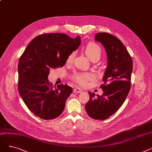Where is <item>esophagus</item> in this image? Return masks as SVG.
<instances>
[{
  "label": "esophagus",
  "mask_w": 152,
  "mask_h": 152,
  "mask_svg": "<svg viewBox=\"0 0 152 152\" xmlns=\"http://www.w3.org/2000/svg\"><path fill=\"white\" fill-rule=\"evenodd\" d=\"M73 91H74L75 93H81V92H83L82 89H80V88H79V87H76V88H75Z\"/></svg>",
  "instance_id": "34e87169"
}]
</instances>
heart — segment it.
<instances>
[{
    "label": "heart",
    "instance_id": "1",
    "mask_svg": "<svg viewBox=\"0 0 152 152\" xmlns=\"http://www.w3.org/2000/svg\"><path fill=\"white\" fill-rule=\"evenodd\" d=\"M84 52L87 57L93 61H98L102 55V49L100 47L98 44L94 42H90L87 44L85 47ZM75 56V52H72L68 55L66 60V65H69L73 63ZM92 77L93 76L89 73H75L72 76V78L76 83L83 86H86L88 83V81L92 79Z\"/></svg>",
    "mask_w": 152,
    "mask_h": 152
}]
</instances>
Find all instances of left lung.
Listing matches in <instances>:
<instances>
[{
    "instance_id": "8db88e82",
    "label": "left lung",
    "mask_w": 152,
    "mask_h": 152,
    "mask_svg": "<svg viewBox=\"0 0 152 152\" xmlns=\"http://www.w3.org/2000/svg\"><path fill=\"white\" fill-rule=\"evenodd\" d=\"M95 40L100 42L107 55V68L103 77L102 95L89 92L90 99L85 106L88 115L104 120L115 113L124 102L131 89L133 63L122 42L107 33H99Z\"/></svg>"
}]
</instances>
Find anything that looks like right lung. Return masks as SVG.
<instances>
[{
    "label": "right lung",
    "mask_w": 152,
    "mask_h": 152,
    "mask_svg": "<svg viewBox=\"0 0 152 152\" xmlns=\"http://www.w3.org/2000/svg\"><path fill=\"white\" fill-rule=\"evenodd\" d=\"M77 36L42 34L29 43L18 63V92L28 109L41 119H52L63 111L73 92L67 84L53 86L48 80L50 68L63 67L68 55L80 45Z\"/></svg>",
    "instance_id": "1"
}]
</instances>
